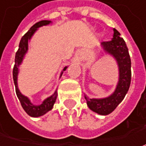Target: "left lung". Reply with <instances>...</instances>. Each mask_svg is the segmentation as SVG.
<instances>
[{"label":"left lung","mask_w":146,"mask_h":146,"mask_svg":"<svg viewBox=\"0 0 146 146\" xmlns=\"http://www.w3.org/2000/svg\"><path fill=\"white\" fill-rule=\"evenodd\" d=\"M114 36L110 41L101 43V47L106 53L113 57L119 69V80L115 91L109 97L90 98L84 94L88 108L100 115H107L113 112L123 100L131 84V59L126 43L120 37V33L113 29Z\"/></svg>","instance_id":"left-lung-1"}]
</instances>
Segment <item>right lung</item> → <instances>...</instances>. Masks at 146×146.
<instances>
[{
    "mask_svg": "<svg viewBox=\"0 0 146 146\" xmlns=\"http://www.w3.org/2000/svg\"><path fill=\"white\" fill-rule=\"evenodd\" d=\"M52 22L49 20H42L32 26L30 28V30L22 37L19 43V47L16 53V55H15V64H14V69H13V78H14L17 97L19 98L20 103L22 105L23 110L26 111V113L28 115H30L31 117H35V118L45 115L47 112L53 109V105L56 102L57 96H58L57 89L50 97L44 99L42 102V103L40 105H34L29 98L26 97L25 95H23L20 92L19 86H18V76L19 73L20 65L23 63V61L25 57L26 53L28 51V45H29V42L31 40V37L33 36V35L36 33V31L39 29V27H43V26H47L50 24ZM66 69H67V66H65L62 71L61 72L60 78L62 77L63 71Z\"/></svg>",
    "mask_w": 146,
    "mask_h": 146,
    "instance_id": "right-lung-1",
    "label": "right lung"
}]
</instances>
